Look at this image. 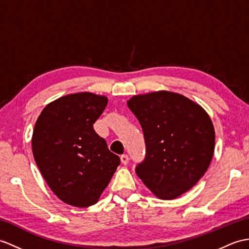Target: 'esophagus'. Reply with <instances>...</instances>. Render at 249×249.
<instances>
[{
  "label": "esophagus",
  "mask_w": 249,
  "mask_h": 249,
  "mask_svg": "<svg viewBox=\"0 0 249 249\" xmlns=\"http://www.w3.org/2000/svg\"><path fill=\"white\" fill-rule=\"evenodd\" d=\"M128 161H129L128 156H127V155H122V156H121V162H122L124 165H126L127 163H128Z\"/></svg>",
  "instance_id": "1"
}]
</instances>
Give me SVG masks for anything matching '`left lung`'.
I'll return each mask as SVG.
<instances>
[{
	"mask_svg": "<svg viewBox=\"0 0 249 249\" xmlns=\"http://www.w3.org/2000/svg\"><path fill=\"white\" fill-rule=\"evenodd\" d=\"M127 106L141 124L145 158L136 167L143 183L160 199L188 192L209 167L215 131L197 103L171 91L139 94Z\"/></svg>",
	"mask_w": 249,
	"mask_h": 249,
	"instance_id": "left-lung-1",
	"label": "left lung"
}]
</instances>
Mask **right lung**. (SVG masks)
<instances>
[{"instance_id":"add662e5","label":"right lung","mask_w":249,"mask_h":249,"mask_svg":"<svg viewBox=\"0 0 249 249\" xmlns=\"http://www.w3.org/2000/svg\"><path fill=\"white\" fill-rule=\"evenodd\" d=\"M108 98L91 92L68 94L44 107L34 127L32 149L48 186L63 203L96 204L120 164L119 156L93 129Z\"/></svg>"}]
</instances>
